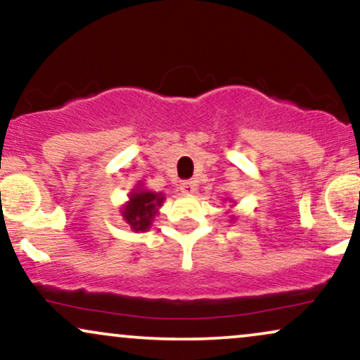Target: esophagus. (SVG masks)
I'll return each mask as SVG.
<instances>
[{
	"mask_svg": "<svg viewBox=\"0 0 360 360\" xmlns=\"http://www.w3.org/2000/svg\"><path fill=\"white\" fill-rule=\"evenodd\" d=\"M196 188L198 184L194 183V181H183V183H181V191L184 194H194L196 193Z\"/></svg>",
	"mask_w": 360,
	"mask_h": 360,
	"instance_id": "34e87169",
	"label": "esophagus"
}]
</instances>
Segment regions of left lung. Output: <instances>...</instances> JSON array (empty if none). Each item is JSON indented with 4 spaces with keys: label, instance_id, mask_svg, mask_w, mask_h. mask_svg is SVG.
<instances>
[{
    "label": "left lung",
    "instance_id": "obj_1",
    "mask_svg": "<svg viewBox=\"0 0 360 360\" xmlns=\"http://www.w3.org/2000/svg\"><path fill=\"white\" fill-rule=\"evenodd\" d=\"M229 202H233V205H235V201H233V199H229ZM236 219V216H231V218H229V221H235Z\"/></svg>",
    "mask_w": 360,
    "mask_h": 360
}]
</instances>
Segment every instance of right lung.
<instances>
[{
  "instance_id": "add662e5",
  "label": "right lung",
  "mask_w": 360,
  "mask_h": 360,
  "mask_svg": "<svg viewBox=\"0 0 360 360\" xmlns=\"http://www.w3.org/2000/svg\"><path fill=\"white\" fill-rule=\"evenodd\" d=\"M164 199L166 198L162 193L149 191L144 188V184L137 183L136 188L129 193V201L120 206V216L132 231L144 233L153 226Z\"/></svg>"
}]
</instances>
